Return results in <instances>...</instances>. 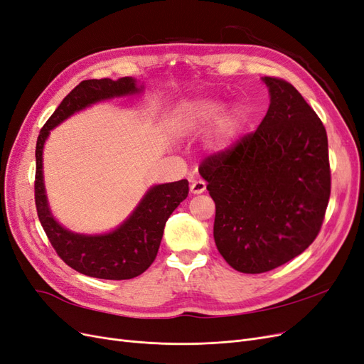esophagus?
Instances as JSON below:
<instances>
[{"label":"esophagus","mask_w":364,"mask_h":364,"mask_svg":"<svg viewBox=\"0 0 364 364\" xmlns=\"http://www.w3.org/2000/svg\"><path fill=\"white\" fill-rule=\"evenodd\" d=\"M205 190H206L205 181H200V179L199 181H193L191 185H190V191L193 194H202Z\"/></svg>","instance_id":"1"}]
</instances>
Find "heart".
<instances>
[{
	"label": "heart",
	"instance_id": "obj_1",
	"mask_svg": "<svg viewBox=\"0 0 364 364\" xmlns=\"http://www.w3.org/2000/svg\"><path fill=\"white\" fill-rule=\"evenodd\" d=\"M223 111V103L213 97H197L183 102L173 115V127L181 135H197L205 132L214 121L213 139L218 147H228L238 134L241 126L240 111H232L218 118Z\"/></svg>",
	"mask_w": 364,
	"mask_h": 364
}]
</instances>
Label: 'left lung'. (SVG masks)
<instances>
[{
	"label": "left lung",
	"instance_id": "1",
	"mask_svg": "<svg viewBox=\"0 0 364 364\" xmlns=\"http://www.w3.org/2000/svg\"><path fill=\"white\" fill-rule=\"evenodd\" d=\"M269 111L255 132L199 167L215 202V246L230 267L264 273L310 246L331 194L328 136L296 87L264 77Z\"/></svg>",
	"mask_w": 364,
	"mask_h": 364
}]
</instances>
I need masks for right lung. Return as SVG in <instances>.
Here are the masks:
<instances>
[{"label":"right lung","mask_w":364,"mask_h":364,"mask_svg":"<svg viewBox=\"0 0 364 364\" xmlns=\"http://www.w3.org/2000/svg\"><path fill=\"white\" fill-rule=\"evenodd\" d=\"M136 80H83L63 98L39 132L36 142L35 202L39 222L51 246L65 264L86 277L132 279L144 273L158 255L164 228L176 208L188 196V181L155 185L142 197L135 211L115 230L103 235H82L60 226L50 213L42 176V150L50 130L73 114L106 98L141 92Z\"/></svg>","instance_id":"add662e5"}]
</instances>
